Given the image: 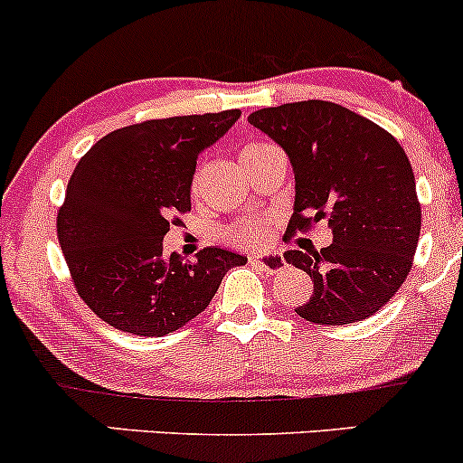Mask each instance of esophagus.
I'll return each mask as SVG.
<instances>
[{
	"instance_id": "1",
	"label": "esophagus",
	"mask_w": 463,
	"mask_h": 463,
	"mask_svg": "<svg viewBox=\"0 0 463 463\" xmlns=\"http://www.w3.org/2000/svg\"><path fill=\"white\" fill-rule=\"evenodd\" d=\"M248 261H250L255 268H259V270H263V272H268V274H274V272L283 270V266H286L283 257H279V255L250 257V259H248Z\"/></svg>"
}]
</instances>
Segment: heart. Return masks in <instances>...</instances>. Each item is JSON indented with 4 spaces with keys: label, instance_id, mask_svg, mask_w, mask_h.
<instances>
[{
    "label": "heart",
    "instance_id": "heart-1",
    "mask_svg": "<svg viewBox=\"0 0 463 463\" xmlns=\"http://www.w3.org/2000/svg\"><path fill=\"white\" fill-rule=\"evenodd\" d=\"M263 146H268L266 142H259V140L246 142V145L241 146L240 157L241 160H246V157H250L252 154H257V151H261ZM195 182H197V177H195ZM195 182H193V184H195ZM268 232H270L268 223L250 220V222L240 223V226H235L232 231H228V240L235 241V243H243V246H261V243L268 240Z\"/></svg>",
    "mask_w": 463,
    "mask_h": 463
}]
</instances>
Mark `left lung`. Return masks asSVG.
Masks as SVG:
<instances>
[{"instance_id":"1","label":"left lung","mask_w":463,"mask_h":463,"mask_svg":"<svg viewBox=\"0 0 463 463\" xmlns=\"http://www.w3.org/2000/svg\"><path fill=\"white\" fill-rule=\"evenodd\" d=\"M248 123L279 142L294 166L288 231L307 232L327 220L334 232L327 248L283 255L314 283L309 301L294 312L317 325L373 317L409 277L421 228L413 169L400 142L329 100L259 109Z\"/></svg>"}]
</instances>
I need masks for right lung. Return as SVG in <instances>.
<instances>
[{
  "instance_id": "right-lung-1",
  "label": "right lung",
  "mask_w": 463,
  "mask_h": 463,
  "mask_svg": "<svg viewBox=\"0 0 463 463\" xmlns=\"http://www.w3.org/2000/svg\"><path fill=\"white\" fill-rule=\"evenodd\" d=\"M240 109L156 118L116 129L79 160L57 215L70 277L100 321L136 336H165L202 314L223 274L246 257L204 248L195 261L162 255L171 223L191 211L197 156Z\"/></svg>"
}]
</instances>
